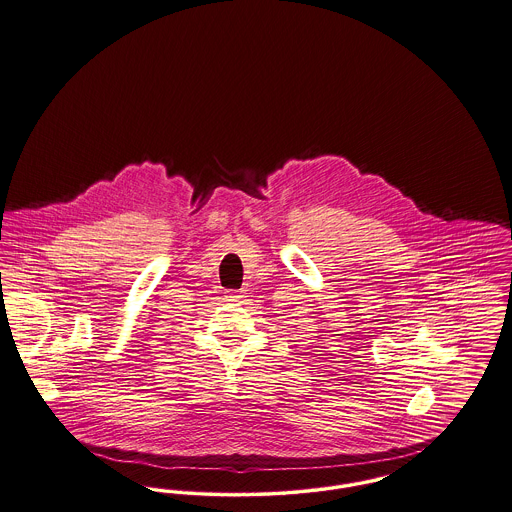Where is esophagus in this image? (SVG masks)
Masks as SVG:
<instances>
[{
    "instance_id": "1",
    "label": "esophagus",
    "mask_w": 512,
    "mask_h": 512,
    "mask_svg": "<svg viewBox=\"0 0 512 512\" xmlns=\"http://www.w3.org/2000/svg\"><path fill=\"white\" fill-rule=\"evenodd\" d=\"M227 297H229V301H238L242 297V293L240 291H229Z\"/></svg>"
}]
</instances>
